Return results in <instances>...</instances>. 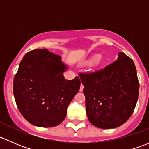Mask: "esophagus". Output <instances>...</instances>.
I'll use <instances>...</instances> for the list:
<instances>
[{
  "mask_svg": "<svg viewBox=\"0 0 149 149\" xmlns=\"http://www.w3.org/2000/svg\"><path fill=\"white\" fill-rule=\"evenodd\" d=\"M83 89H84V86H83V84H81L80 90H79V91H83Z\"/></svg>",
  "mask_w": 149,
  "mask_h": 149,
  "instance_id": "obj_1",
  "label": "esophagus"
}]
</instances>
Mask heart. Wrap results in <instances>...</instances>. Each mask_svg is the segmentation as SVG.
<instances>
[{"instance_id":"obj_1","label":"heart","mask_w":149,"mask_h":149,"mask_svg":"<svg viewBox=\"0 0 149 149\" xmlns=\"http://www.w3.org/2000/svg\"><path fill=\"white\" fill-rule=\"evenodd\" d=\"M104 63V58L102 56H100L99 54H95V55H92L89 59L85 61V63L87 64V65H91L92 63H94V65L97 66L101 65L102 64Z\"/></svg>"}]
</instances>
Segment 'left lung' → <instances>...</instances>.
<instances>
[{"instance_id":"8db88e82","label":"left lung","mask_w":149,"mask_h":149,"mask_svg":"<svg viewBox=\"0 0 149 149\" xmlns=\"http://www.w3.org/2000/svg\"><path fill=\"white\" fill-rule=\"evenodd\" d=\"M86 115L93 125L118 127L130 118L139 98V82L133 60L120 52L117 61L94 73H79Z\"/></svg>"}]
</instances>
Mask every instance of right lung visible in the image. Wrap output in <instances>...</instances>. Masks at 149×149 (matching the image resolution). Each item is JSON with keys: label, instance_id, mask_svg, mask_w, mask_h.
I'll list each match as a JSON object with an SVG mask.
<instances>
[{"label": "right lung", "instance_id": "1", "mask_svg": "<svg viewBox=\"0 0 149 149\" xmlns=\"http://www.w3.org/2000/svg\"><path fill=\"white\" fill-rule=\"evenodd\" d=\"M67 68L60 55L47 49L24 56L13 79V95L21 114L31 125L50 127L64 120L81 85L78 76L65 80L63 73Z\"/></svg>", "mask_w": 149, "mask_h": 149}]
</instances>
